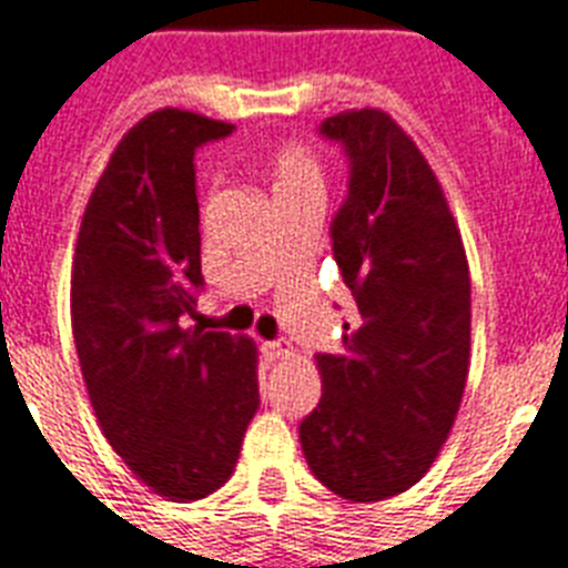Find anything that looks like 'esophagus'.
I'll use <instances>...</instances> for the list:
<instances>
[{
    "label": "esophagus",
    "mask_w": 568,
    "mask_h": 568,
    "mask_svg": "<svg viewBox=\"0 0 568 568\" xmlns=\"http://www.w3.org/2000/svg\"><path fill=\"white\" fill-rule=\"evenodd\" d=\"M262 353L268 362H280V358L294 356L292 344H285V341H268V344H262Z\"/></svg>",
    "instance_id": "34e87169"
}]
</instances>
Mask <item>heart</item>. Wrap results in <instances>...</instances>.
Listing matches in <instances>:
<instances>
[{
	"label": "heart",
	"mask_w": 568,
	"mask_h": 568,
	"mask_svg": "<svg viewBox=\"0 0 568 568\" xmlns=\"http://www.w3.org/2000/svg\"><path fill=\"white\" fill-rule=\"evenodd\" d=\"M260 172L268 183L274 201L297 195H324V160L303 142H283L262 156Z\"/></svg>",
	"instance_id": "obj_1"
}]
</instances>
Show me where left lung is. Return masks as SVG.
<instances>
[{
	"instance_id": "left-lung-1",
	"label": "left lung",
	"mask_w": 568,
	"mask_h": 568,
	"mask_svg": "<svg viewBox=\"0 0 568 568\" xmlns=\"http://www.w3.org/2000/svg\"><path fill=\"white\" fill-rule=\"evenodd\" d=\"M349 156L332 253L358 306L341 353L315 356L321 403L300 423L308 469L341 499L382 501L426 476L469 373V265L417 142L385 113L321 124Z\"/></svg>"
}]
</instances>
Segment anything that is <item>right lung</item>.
Here are the masks:
<instances>
[{
  "mask_svg": "<svg viewBox=\"0 0 568 568\" xmlns=\"http://www.w3.org/2000/svg\"><path fill=\"white\" fill-rule=\"evenodd\" d=\"M233 124L163 108L124 133L87 201L72 335L108 444L169 501L230 481L260 408L256 344L183 326L201 276L195 149Z\"/></svg>",
  "mask_w": 568,
  "mask_h": 568,
  "instance_id": "add662e5",
  "label": "right lung"
}]
</instances>
